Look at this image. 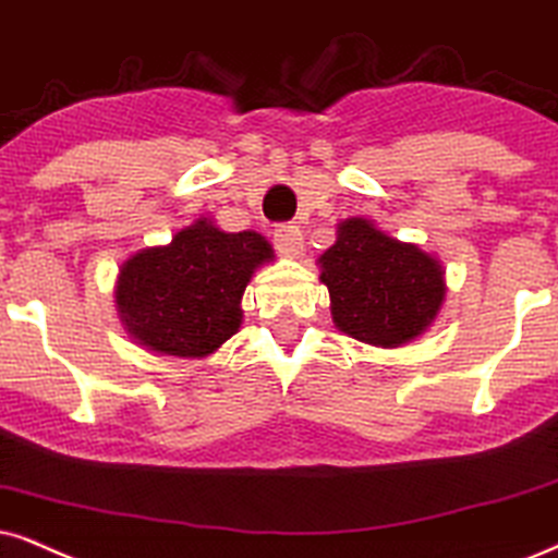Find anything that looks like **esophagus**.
<instances>
[{
  "mask_svg": "<svg viewBox=\"0 0 558 558\" xmlns=\"http://www.w3.org/2000/svg\"><path fill=\"white\" fill-rule=\"evenodd\" d=\"M272 242L275 250L283 257H299L303 252V231L299 227H291V223H280L272 231Z\"/></svg>",
  "mask_w": 558,
  "mask_h": 558,
  "instance_id": "34e87169",
  "label": "esophagus"
}]
</instances>
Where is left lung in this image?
I'll list each match as a JSON object with an SVG mask.
<instances>
[{"instance_id":"left-lung-1","label":"left lung","mask_w":558,"mask_h":558,"mask_svg":"<svg viewBox=\"0 0 558 558\" xmlns=\"http://www.w3.org/2000/svg\"><path fill=\"white\" fill-rule=\"evenodd\" d=\"M319 265L337 329L378 348L414 340L446 301L437 259L378 231L368 218L342 221Z\"/></svg>"}]
</instances>
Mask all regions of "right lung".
Listing matches in <instances>:
<instances>
[{
  "label": "right lung",
  "mask_w": 558,
  "mask_h": 558,
  "mask_svg": "<svg viewBox=\"0 0 558 558\" xmlns=\"http://www.w3.org/2000/svg\"><path fill=\"white\" fill-rule=\"evenodd\" d=\"M272 246L257 231L227 234L210 218L149 246L121 267L116 303L129 335L146 350L206 357L242 324V293Z\"/></svg>",
  "instance_id": "right-lung-1"
}]
</instances>
